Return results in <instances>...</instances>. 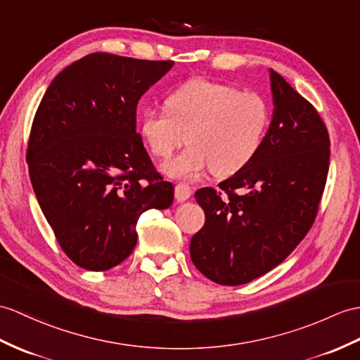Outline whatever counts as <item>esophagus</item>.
Wrapping results in <instances>:
<instances>
[{
    "label": "esophagus",
    "mask_w": 360,
    "mask_h": 360,
    "mask_svg": "<svg viewBox=\"0 0 360 360\" xmlns=\"http://www.w3.org/2000/svg\"><path fill=\"white\" fill-rule=\"evenodd\" d=\"M191 193V188L188 186H186V184H178L176 187H174V198H176V200H179V202H184V200L190 199Z\"/></svg>",
    "instance_id": "34e87169"
}]
</instances>
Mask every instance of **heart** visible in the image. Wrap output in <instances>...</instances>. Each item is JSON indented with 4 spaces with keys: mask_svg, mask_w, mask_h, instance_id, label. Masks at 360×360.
Segmentation results:
<instances>
[{
    "mask_svg": "<svg viewBox=\"0 0 360 360\" xmlns=\"http://www.w3.org/2000/svg\"><path fill=\"white\" fill-rule=\"evenodd\" d=\"M270 124V108L253 91L208 81L188 79L165 99V112L147 110L139 133L148 152L167 160L184 144L187 150L164 165L174 179H191L210 169L230 176L253 160Z\"/></svg>",
    "mask_w": 360,
    "mask_h": 360,
    "instance_id": "1",
    "label": "heart"
}]
</instances>
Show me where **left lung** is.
<instances>
[{
  "label": "left lung",
  "mask_w": 360,
  "mask_h": 360,
  "mask_svg": "<svg viewBox=\"0 0 360 360\" xmlns=\"http://www.w3.org/2000/svg\"><path fill=\"white\" fill-rule=\"evenodd\" d=\"M273 118L256 156L195 198L205 224L190 256L205 278L242 285L278 266L311 229L327 182L330 138L316 108L270 69Z\"/></svg>",
  "instance_id": "left-lung-1"
}]
</instances>
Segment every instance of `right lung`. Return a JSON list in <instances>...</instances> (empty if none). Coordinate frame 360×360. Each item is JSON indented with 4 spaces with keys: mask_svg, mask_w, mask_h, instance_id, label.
Returning <instances> with one entry per match:
<instances>
[{
    "mask_svg": "<svg viewBox=\"0 0 360 360\" xmlns=\"http://www.w3.org/2000/svg\"><path fill=\"white\" fill-rule=\"evenodd\" d=\"M173 67L112 53L75 61L50 82L32 124L33 191L64 253L105 271L136 245L139 216L165 210L174 187L136 133L141 96Z\"/></svg>",
    "mask_w": 360,
    "mask_h": 360,
    "instance_id": "1",
    "label": "right lung"
}]
</instances>
